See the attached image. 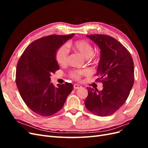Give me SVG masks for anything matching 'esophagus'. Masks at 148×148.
Here are the masks:
<instances>
[{
	"label": "esophagus",
	"instance_id": "obj_1",
	"mask_svg": "<svg viewBox=\"0 0 148 148\" xmlns=\"http://www.w3.org/2000/svg\"><path fill=\"white\" fill-rule=\"evenodd\" d=\"M73 88H74L75 89H78L81 88H82V86H80V85L77 84H74Z\"/></svg>",
	"mask_w": 148,
	"mask_h": 148
}]
</instances>
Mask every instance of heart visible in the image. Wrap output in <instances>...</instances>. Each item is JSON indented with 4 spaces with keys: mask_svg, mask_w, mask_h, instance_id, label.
Returning <instances> with one entry per match:
<instances>
[{
    "mask_svg": "<svg viewBox=\"0 0 148 148\" xmlns=\"http://www.w3.org/2000/svg\"><path fill=\"white\" fill-rule=\"evenodd\" d=\"M72 48L76 52L79 53L84 58L91 61L96 60V55L94 53V47L92 44L86 40H78L73 44ZM69 51L64 45L60 46L56 53V59L61 66L65 65L69 62ZM88 71L85 70H76L71 71L69 76L72 79L79 81L83 76L86 75Z\"/></svg>",
    "mask_w": 148,
    "mask_h": 148,
    "instance_id": "obj_1",
    "label": "heart"
}]
</instances>
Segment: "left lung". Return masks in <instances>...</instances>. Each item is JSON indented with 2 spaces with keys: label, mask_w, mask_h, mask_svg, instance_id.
Wrapping results in <instances>:
<instances>
[{
  "label": "left lung",
  "mask_w": 148,
  "mask_h": 148,
  "mask_svg": "<svg viewBox=\"0 0 148 148\" xmlns=\"http://www.w3.org/2000/svg\"><path fill=\"white\" fill-rule=\"evenodd\" d=\"M101 49L96 82H102L103 89L97 91L87 88L84 101L86 109L95 115L106 117L122 107L134 83V63L127 49L117 39L104 34L86 35Z\"/></svg>",
  "instance_id": "obj_1"
}]
</instances>
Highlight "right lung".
<instances>
[{"mask_svg":"<svg viewBox=\"0 0 148 148\" xmlns=\"http://www.w3.org/2000/svg\"><path fill=\"white\" fill-rule=\"evenodd\" d=\"M74 36L50 35L31 42L18 62L16 84L25 104L34 113L48 117L64 106L73 91L71 83H51V76L59 70L56 53L62 44Z\"/></svg>","mask_w":148,"mask_h":148,"instance_id":"1","label":"right lung"}]
</instances>
